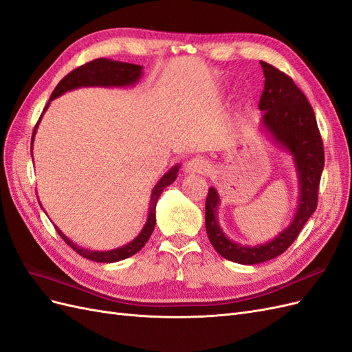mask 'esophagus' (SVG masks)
<instances>
[{
	"mask_svg": "<svg viewBox=\"0 0 352 352\" xmlns=\"http://www.w3.org/2000/svg\"><path fill=\"white\" fill-rule=\"evenodd\" d=\"M207 168H208V163L204 157H192L185 163V172L190 175L204 173L207 172Z\"/></svg>",
	"mask_w": 352,
	"mask_h": 352,
	"instance_id": "34e87169",
	"label": "esophagus"
}]
</instances>
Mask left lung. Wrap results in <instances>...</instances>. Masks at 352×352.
Here are the masks:
<instances>
[{"label":"left lung","mask_w":352,"mask_h":352,"mask_svg":"<svg viewBox=\"0 0 352 352\" xmlns=\"http://www.w3.org/2000/svg\"><path fill=\"white\" fill-rule=\"evenodd\" d=\"M260 63L265 78L258 104L263 111L260 126L276 146L292 157L300 195L292 221L280 233L269 242L243 245L228 238L220 228L217 217L220 197L214 186L208 188L206 201L208 239L221 257L247 265L269 261L291 247L316 211L318 185L324 167L322 136L310 102L289 76L269 63Z\"/></svg>","instance_id":"1"}]
</instances>
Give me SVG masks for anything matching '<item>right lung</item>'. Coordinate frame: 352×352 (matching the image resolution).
<instances>
[{
    "label": "right lung",
    "mask_w": 352,
    "mask_h": 352,
    "mask_svg": "<svg viewBox=\"0 0 352 352\" xmlns=\"http://www.w3.org/2000/svg\"><path fill=\"white\" fill-rule=\"evenodd\" d=\"M142 66L138 65H131V63H123V61H116L110 58H97L91 63H87L78 69H74L70 72L67 76L63 78L60 83L56 87V89L52 91L48 104L45 105L44 113L47 111L48 105L52 100H56L60 95L66 94L69 91L78 89V88H87V87H104V88H127V87H135V85L141 80L142 78ZM42 113V114H44ZM42 114L39 117V120L34 129V135H32V145L30 148H34V140H35V133L38 129V124L42 119ZM34 160V158H32ZM180 164H175L173 167H170L167 172L163 175V177L158 180L155 186L151 190V198H150V210H148V217L142 230L140 232L133 241L127 242L123 247H119L116 250L110 251H95V250H88L85 247H80V245L74 243L72 239H69L65 233H63L57 226L58 235L66 241L67 245L76 251L79 255H82L83 258H88L97 263H116V261H122L124 258L132 257L133 254L138 251H141L144 248V245L150 239L151 233L155 228V206L157 201L162 195L164 188H167L170 184H173L177 173H179Z\"/></svg>",
    "instance_id": "add662e5"
}]
</instances>
